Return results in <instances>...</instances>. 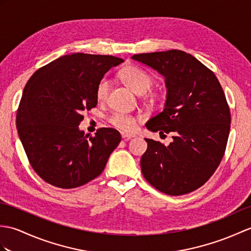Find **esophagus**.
Segmentation results:
<instances>
[{"label":"esophagus","instance_id":"1","mask_svg":"<svg viewBox=\"0 0 251 251\" xmlns=\"http://www.w3.org/2000/svg\"><path fill=\"white\" fill-rule=\"evenodd\" d=\"M121 135H122V138L126 140H129L131 138L136 137V135H132V133H126V132H121Z\"/></svg>","mask_w":251,"mask_h":251}]
</instances>
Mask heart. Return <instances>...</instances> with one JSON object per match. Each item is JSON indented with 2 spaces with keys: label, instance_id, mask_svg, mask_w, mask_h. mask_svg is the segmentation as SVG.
<instances>
[{
  "label": "heart",
  "instance_id": "heart-1",
  "mask_svg": "<svg viewBox=\"0 0 251 251\" xmlns=\"http://www.w3.org/2000/svg\"><path fill=\"white\" fill-rule=\"evenodd\" d=\"M120 77L125 84L138 95L147 94L153 84L152 75L138 66H127L123 68L120 73ZM108 91L109 80L103 78L99 81L96 89V98L99 101H102L107 98ZM110 123L119 129L125 131H131L136 128L135 118L122 112L114 113L110 118Z\"/></svg>",
  "mask_w": 251,
  "mask_h": 251
}]
</instances>
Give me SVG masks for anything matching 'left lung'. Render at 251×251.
Returning a JSON list of instances; mask_svg holds the SVG:
<instances>
[{
    "mask_svg": "<svg viewBox=\"0 0 251 251\" xmlns=\"http://www.w3.org/2000/svg\"><path fill=\"white\" fill-rule=\"evenodd\" d=\"M131 59L165 78L164 110L145 126L173 135L168 147L144 139L143 176L167 195L188 194L213 176L225 154L231 116L223 87L212 71L184 51L141 53Z\"/></svg>",
    "mask_w": 251,
    "mask_h": 251,
    "instance_id": "8db88e82",
    "label": "left lung"
}]
</instances>
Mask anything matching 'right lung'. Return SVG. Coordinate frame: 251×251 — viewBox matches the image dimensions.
<instances>
[{
  "label": "right lung",
  "mask_w": 251,
  "mask_h": 251,
  "mask_svg": "<svg viewBox=\"0 0 251 251\" xmlns=\"http://www.w3.org/2000/svg\"><path fill=\"white\" fill-rule=\"evenodd\" d=\"M111 55L72 53L39 68L27 81L17 112V129L28 161L45 182L75 188L100 174L121 135L80 130L82 112L96 107L104 74L123 63Z\"/></svg>",
  "instance_id": "right-lung-1"
}]
</instances>
